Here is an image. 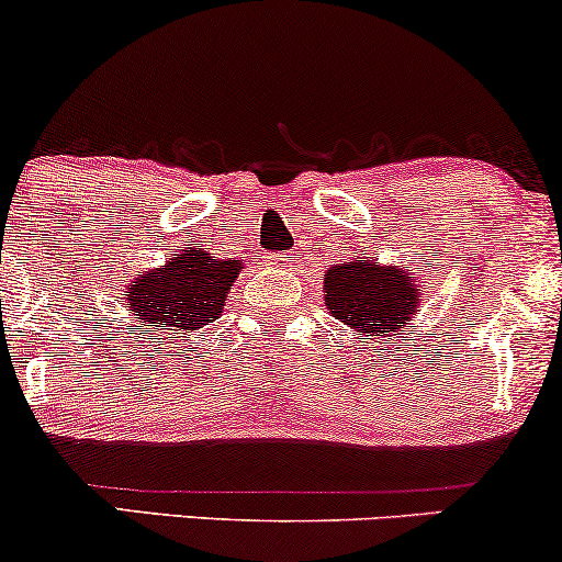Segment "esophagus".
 Masks as SVG:
<instances>
[{"instance_id":"34e87169","label":"esophagus","mask_w":562,"mask_h":562,"mask_svg":"<svg viewBox=\"0 0 562 562\" xmlns=\"http://www.w3.org/2000/svg\"><path fill=\"white\" fill-rule=\"evenodd\" d=\"M269 263H272V267H277V269H285V267H290V261L288 256H272V259H269Z\"/></svg>"}]
</instances>
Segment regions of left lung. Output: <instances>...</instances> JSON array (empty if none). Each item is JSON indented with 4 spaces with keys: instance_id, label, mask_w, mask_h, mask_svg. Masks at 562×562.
Wrapping results in <instances>:
<instances>
[{
    "instance_id": "left-lung-1",
    "label": "left lung",
    "mask_w": 562,
    "mask_h": 562,
    "mask_svg": "<svg viewBox=\"0 0 562 562\" xmlns=\"http://www.w3.org/2000/svg\"><path fill=\"white\" fill-rule=\"evenodd\" d=\"M322 295L330 317L370 340L372 335L389 338L409 327L425 303V285L415 269L357 256L327 269Z\"/></svg>"
}]
</instances>
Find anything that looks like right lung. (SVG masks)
<instances>
[{"mask_svg":"<svg viewBox=\"0 0 562 562\" xmlns=\"http://www.w3.org/2000/svg\"><path fill=\"white\" fill-rule=\"evenodd\" d=\"M245 269L237 259H218L203 245L173 250L158 269L134 274L124 285V306L147 340L182 338L222 317L224 303Z\"/></svg>","mask_w":562,"mask_h":562,"instance_id":"add662e5","label":"right lung"}]
</instances>
